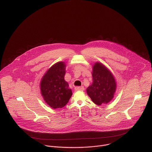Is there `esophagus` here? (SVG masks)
<instances>
[{
	"label": "esophagus",
	"instance_id": "34e87169",
	"mask_svg": "<svg viewBox=\"0 0 152 152\" xmlns=\"http://www.w3.org/2000/svg\"><path fill=\"white\" fill-rule=\"evenodd\" d=\"M75 90L76 91H83L84 90V87L83 86H76L75 88Z\"/></svg>",
	"mask_w": 152,
	"mask_h": 152
}]
</instances>
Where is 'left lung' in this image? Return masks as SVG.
<instances>
[{
  "label": "left lung",
  "mask_w": 152,
  "mask_h": 152,
  "mask_svg": "<svg viewBox=\"0 0 152 152\" xmlns=\"http://www.w3.org/2000/svg\"><path fill=\"white\" fill-rule=\"evenodd\" d=\"M92 75L93 83L86 89L88 95L97 105L110 102L116 90V82L112 73L103 64L96 62Z\"/></svg>",
  "instance_id": "left-lung-1"
}]
</instances>
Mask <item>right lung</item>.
Returning a JSON list of instances; mask_svg holds the SVG:
<instances>
[{
	"label": "right lung",
	"mask_w": 152,
	"mask_h": 152,
	"mask_svg": "<svg viewBox=\"0 0 152 152\" xmlns=\"http://www.w3.org/2000/svg\"><path fill=\"white\" fill-rule=\"evenodd\" d=\"M65 75L66 65L64 62H57L48 70L40 83L43 98L54 109L66 106L72 95L69 83L64 80Z\"/></svg>",
	"instance_id": "right-lung-1"
}]
</instances>
